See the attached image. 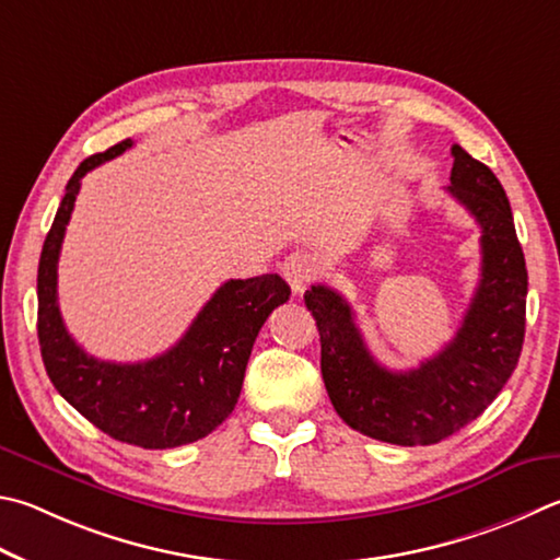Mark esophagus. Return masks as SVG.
Listing matches in <instances>:
<instances>
[{
  "mask_svg": "<svg viewBox=\"0 0 560 560\" xmlns=\"http://www.w3.org/2000/svg\"><path fill=\"white\" fill-rule=\"evenodd\" d=\"M315 271H318V264H315V257H311L308 252H293L289 254L287 261L281 264L283 279L289 281L293 293L306 291V287L315 277Z\"/></svg>",
  "mask_w": 560,
  "mask_h": 560,
  "instance_id": "1",
  "label": "esophagus"
}]
</instances>
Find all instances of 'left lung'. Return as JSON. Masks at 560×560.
<instances>
[{
	"instance_id": "1",
	"label": "left lung",
	"mask_w": 560,
	"mask_h": 560,
	"mask_svg": "<svg viewBox=\"0 0 560 560\" xmlns=\"http://www.w3.org/2000/svg\"><path fill=\"white\" fill-rule=\"evenodd\" d=\"M445 188L482 228V273L455 338L409 372L372 358L350 303L311 287L306 306L320 332V372L340 419L370 439L431 445L475 421L520 362L526 325V261L510 200L490 168L453 144Z\"/></svg>"
}]
</instances>
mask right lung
<instances>
[{"mask_svg":"<svg viewBox=\"0 0 560 560\" xmlns=\"http://www.w3.org/2000/svg\"><path fill=\"white\" fill-rule=\"evenodd\" d=\"M135 141L85 159L66 186L38 261V345L50 382L100 431L139 448H176L206 439L228 419L264 320L291 296L279 273L230 279L212 293L174 348L154 360L119 364L88 354L58 308V257L80 180Z\"/></svg>","mask_w":560,"mask_h":560,"instance_id":"right-lung-1","label":"right lung"}]
</instances>
